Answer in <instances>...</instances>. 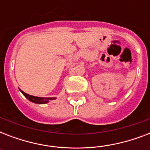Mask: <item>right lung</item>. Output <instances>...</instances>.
<instances>
[{"mask_svg":"<svg viewBox=\"0 0 150 150\" xmlns=\"http://www.w3.org/2000/svg\"><path fill=\"white\" fill-rule=\"evenodd\" d=\"M20 92L22 93L25 96V98H27L29 101L34 103H38V104H44V103H48L50 100H55L56 97H38V96H31V95H29V94L25 93V92H23L22 90L19 89Z\"/></svg>","mask_w":150,"mask_h":150,"instance_id":"obj_1","label":"right lung"}]
</instances>
